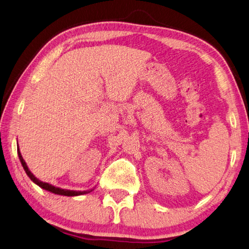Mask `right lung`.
Masks as SVG:
<instances>
[{
  "label": "right lung",
  "mask_w": 249,
  "mask_h": 249,
  "mask_svg": "<svg viewBox=\"0 0 249 249\" xmlns=\"http://www.w3.org/2000/svg\"><path fill=\"white\" fill-rule=\"evenodd\" d=\"M18 156H19L20 162H21V164H22V166H23L26 175L30 177V179H31L33 182H34L35 184H37L38 186H40L41 189H43V190H46V191H48V192H51V193H53V194L63 195V196H80V195L88 194V193H90V192L92 191V190H90V191H70V190H64V189H59V187H55V186H53L52 184L47 183V182H42V181H40L39 179H37L36 177L31 173V170L29 169V167H27V165H26L25 161H24L23 158H22V156H21L19 146H18Z\"/></svg>",
  "instance_id": "1"
}]
</instances>
